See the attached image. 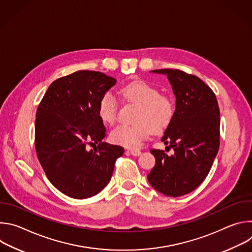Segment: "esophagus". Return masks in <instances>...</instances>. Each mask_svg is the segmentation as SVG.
I'll list each match as a JSON object with an SVG mask.
<instances>
[{
  "label": "esophagus",
  "instance_id": "34e87169",
  "mask_svg": "<svg viewBox=\"0 0 252 252\" xmlns=\"http://www.w3.org/2000/svg\"><path fill=\"white\" fill-rule=\"evenodd\" d=\"M129 153H130V155H132L133 157H138L140 154H141V152H140V150H129L128 151Z\"/></svg>",
  "mask_w": 252,
  "mask_h": 252
}]
</instances>
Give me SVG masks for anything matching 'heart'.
Masks as SVG:
<instances>
[{
    "mask_svg": "<svg viewBox=\"0 0 252 252\" xmlns=\"http://www.w3.org/2000/svg\"><path fill=\"white\" fill-rule=\"evenodd\" d=\"M123 97L140 106L135 119V125H121L111 133V140L116 145L137 149L154 132L165 130L175 115V105L171 98L161 95L160 92L152 85L136 81L127 84L121 90ZM119 102L112 93L104 94L97 106V114L101 122L113 125L118 117Z\"/></svg>",
    "mask_w": 252,
    "mask_h": 252,
    "instance_id": "obj_1",
    "label": "heart"
}]
</instances>
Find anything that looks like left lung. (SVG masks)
Returning <instances> with one entry per match:
<instances>
[{"instance_id":"8db88e82","label":"left lung","mask_w":252,"mask_h":252,"mask_svg":"<svg viewBox=\"0 0 252 252\" xmlns=\"http://www.w3.org/2000/svg\"><path fill=\"white\" fill-rule=\"evenodd\" d=\"M166 75L176 97L175 115L164 141L174 155L151 150L156 164L148 175L160 193L176 197L193 191L207 176L220 149V113L212 90L198 77L181 69L153 70Z\"/></svg>"}]
</instances>
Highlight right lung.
<instances>
[{
    "label": "right lung",
    "instance_id": "add662e5",
    "mask_svg": "<svg viewBox=\"0 0 252 252\" xmlns=\"http://www.w3.org/2000/svg\"><path fill=\"white\" fill-rule=\"evenodd\" d=\"M116 83L100 71L78 70L53 82L38 106L35 152L51 184L69 197L102 190L124 155V148L101 141L106 132L97 114L101 96Z\"/></svg>",
    "mask_w": 252,
    "mask_h": 252
}]
</instances>
